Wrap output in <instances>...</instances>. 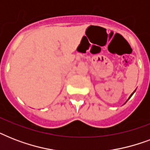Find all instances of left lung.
I'll return each mask as SVG.
<instances>
[{"label":"left lung","mask_w":150,"mask_h":150,"mask_svg":"<svg viewBox=\"0 0 150 150\" xmlns=\"http://www.w3.org/2000/svg\"><path fill=\"white\" fill-rule=\"evenodd\" d=\"M135 91H134V92H133L131 94V95H130V96H129V97H128V100H127V101H128V100H129V99H130V98H131V97H132V96L133 94H134V93H135ZM127 101H126V102H127ZM126 102H125V103H126Z\"/></svg>","instance_id":"8db88e82"}]
</instances>
